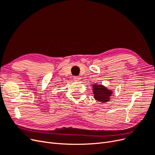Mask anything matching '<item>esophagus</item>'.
Returning <instances> with one entry per match:
<instances>
[{
    "label": "esophagus",
    "mask_w": 155,
    "mask_h": 155,
    "mask_svg": "<svg viewBox=\"0 0 155 155\" xmlns=\"http://www.w3.org/2000/svg\"><path fill=\"white\" fill-rule=\"evenodd\" d=\"M74 79L75 81H79L81 80V78H79L78 76H75L74 78Z\"/></svg>",
    "instance_id": "obj_1"
}]
</instances>
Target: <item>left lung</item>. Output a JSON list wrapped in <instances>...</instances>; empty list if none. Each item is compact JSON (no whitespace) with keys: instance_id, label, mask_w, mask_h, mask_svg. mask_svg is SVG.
Listing matches in <instances>:
<instances>
[{"instance_id":"obj_1","label":"left lung","mask_w":155,"mask_h":155,"mask_svg":"<svg viewBox=\"0 0 155 155\" xmlns=\"http://www.w3.org/2000/svg\"><path fill=\"white\" fill-rule=\"evenodd\" d=\"M92 90L94 96L97 101L101 102V104H105L110 101V96L112 94V90L104 85L97 83L92 85Z\"/></svg>"}]
</instances>
